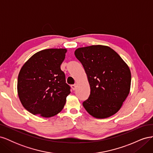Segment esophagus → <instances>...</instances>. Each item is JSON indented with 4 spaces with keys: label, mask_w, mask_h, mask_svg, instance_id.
Listing matches in <instances>:
<instances>
[{
    "label": "esophagus",
    "mask_w": 153,
    "mask_h": 153,
    "mask_svg": "<svg viewBox=\"0 0 153 153\" xmlns=\"http://www.w3.org/2000/svg\"><path fill=\"white\" fill-rule=\"evenodd\" d=\"M76 86H77L76 84H74V85H71V88H72V89H73V91H75V90L76 89Z\"/></svg>",
    "instance_id": "esophagus-1"
}]
</instances>
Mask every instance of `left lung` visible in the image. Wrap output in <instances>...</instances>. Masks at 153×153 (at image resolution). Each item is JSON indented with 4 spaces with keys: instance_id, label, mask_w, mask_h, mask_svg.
<instances>
[{
    "instance_id": "obj_1",
    "label": "left lung",
    "mask_w": 153,
    "mask_h": 153,
    "mask_svg": "<svg viewBox=\"0 0 153 153\" xmlns=\"http://www.w3.org/2000/svg\"><path fill=\"white\" fill-rule=\"evenodd\" d=\"M75 55L85 69L91 88L89 98L82 103L84 107L96 118L112 116L121 108L130 90L128 65L106 46L79 48Z\"/></svg>"
}]
</instances>
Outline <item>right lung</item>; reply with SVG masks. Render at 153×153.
<instances>
[{
	"label": "right lung",
	"instance_id": "1",
	"mask_svg": "<svg viewBox=\"0 0 153 153\" xmlns=\"http://www.w3.org/2000/svg\"><path fill=\"white\" fill-rule=\"evenodd\" d=\"M66 49H46L27 61L18 77V94L24 107L35 115L50 117L65 105L71 87L61 65Z\"/></svg>",
	"mask_w": 153,
	"mask_h": 153
}]
</instances>
